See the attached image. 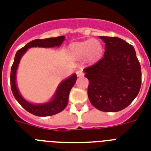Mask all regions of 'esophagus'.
<instances>
[{
    "instance_id": "34e87169",
    "label": "esophagus",
    "mask_w": 151,
    "mask_h": 151,
    "mask_svg": "<svg viewBox=\"0 0 151 151\" xmlns=\"http://www.w3.org/2000/svg\"><path fill=\"white\" fill-rule=\"evenodd\" d=\"M76 73H77V76H78V77H81V76L84 75V73H83V70H81V69H80V70H77Z\"/></svg>"
}]
</instances>
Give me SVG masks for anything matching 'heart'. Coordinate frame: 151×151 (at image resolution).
I'll return each mask as SVG.
<instances>
[{
  "mask_svg": "<svg viewBox=\"0 0 151 151\" xmlns=\"http://www.w3.org/2000/svg\"><path fill=\"white\" fill-rule=\"evenodd\" d=\"M71 54L77 58L86 56L88 61H96L103 53V45L99 40L89 39L72 44L70 47Z\"/></svg>",
  "mask_w": 151,
  "mask_h": 151,
  "instance_id": "heart-1",
  "label": "heart"
}]
</instances>
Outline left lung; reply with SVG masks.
Here are the masks:
<instances>
[{"label":"left lung","mask_w":151,"mask_h":151,"mask_svg":"<svg viewBox=\"0 0 151 151\" xmlns=\"http://www.w3.org/2000/svg\"><path fill=\"white\" fill-rule=\"evenodd\" d=\"M103 57L84 69L88 79V96L93 106L104 112L126 108L137 96L142 73L134 47L117 37H101Z\"/></svg>","instance_id":"8db88e82"}]
</instances>
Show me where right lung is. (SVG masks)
<instances>
[{"instance_id": "1", "label": "right lung", "mask_w": 151, "mask_h": 151, "mask_svg": "<svg viewBox=\"0 0 151 151\" xmlns=\"http://www.w3.org/2000/svg\"><path fill=\"white\" fill-rule=\"evenodd\" d=\"M64 40H65L64 36L46 39H36V40H34V41L27 44L23 48L18 50L15 54L14 63H13L12 69H11L10 81L12 92L13 96H15V99L19 102L20 105L32 114L39 116V117H47V116L56 114L58 113L63 111L67 106L69 94H70L72 87L75 84L76 80H77V75L74 73L73 75H71L70 78L62 81L61 84H59V87L57 88L55 94L51 101L44 103V104H38V105L33 104V103H30L27 102V100H25L22 96L20 95L17 88L15 77H16V71H17L20 59L28 48H32V47H41V48L58 47V46L61 45Z\"/></svg>"}]
</instances>
